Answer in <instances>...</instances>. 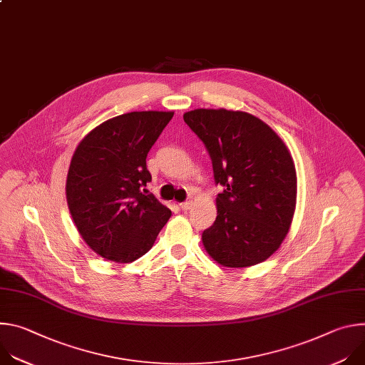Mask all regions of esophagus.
Instances as JSON below:
<instances>
[{"instance_id":"1","label":"esophagus","mask_w":365,"mask_h":365,"mask_svg":"<svg viewBox=\"0 0 365 365\" xmlns=\"http://www.w3.org/2000/svg\"><path fill=\"white\" fill-rule=\"evenodd\" d=\"M192 205H193V199H192V197H189V199H186L185 202H182V203H180V207H182L183 211H187Z\"/></svg>"}]
</instances>
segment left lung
I'll use <instances>...</instances> for the list:
<instances>
[{
    "instance_id": "obj_1",
    "label": "left lung",
    "mask_w": 365,
    "mask_h": 365,
    "mask_svg": "<svg viewBox=\"0 0 365 365\" xmlns=\"http://www.w3.org/2000/svg\"><path fill=\"white\" fill-rule=\"evenodd\" d=\"M185 123L212 160L215 222L202 232L210 255L225 267L264 262L283 242L296 206V170L280 137L262 120L228 110H195Z\"/></svg>"
}]
</instances>
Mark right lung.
<instances>
[{"instance_id": "1", "label": "right lung", "mask_w": 365, "mask_h": 365, "mask_svg": "<svg viewBox=\"0 0 365 365\" xmlns=\"http://www.w3.org/2000/svg\"><path fill=\"white\" fill-rule=\"evenodd\" d=\"M175 113L135 111L92 130L78 145L66 199L85 242L101 257L131 263L154 244L172 211L153 193L145 159Z\"/></svg>"}]
</instances>
